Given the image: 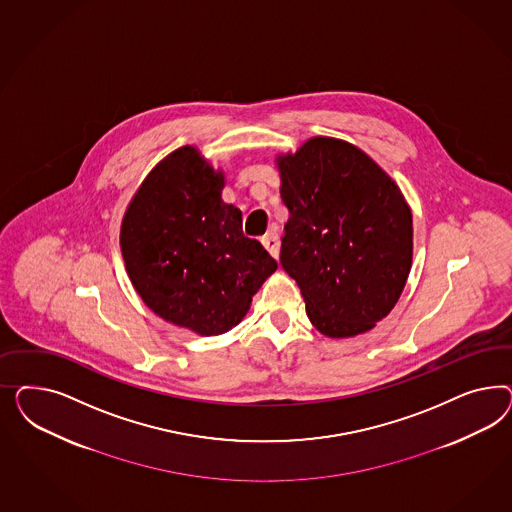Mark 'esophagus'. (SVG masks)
Instances as JSON below:
<instances>
[{"instance_id": "34e87169", "label": "esophagus", "mask_w": 512, "mask_h": 512, "mask_svg": "<svg viewBox=\"0 0 512 512\" xmlns=\"http://www.w3.org/2000/svg\"><path fill=\"white\" fill-rule=\"evenodd\" d=\"M264 248L268 249V253L274 257V259H278L279 257V236L276 233H268L266 236H263Z\"/></svg>"}]
</instances>
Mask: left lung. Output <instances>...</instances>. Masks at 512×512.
<instances>
[{"instance_id": "8db88e82", "label": "left lung", "mask_w": 512, "mask_h": 512, "mask_svg": "<svg viewBox=\"0 0 512 512\" xmlns=\"http://www.w3.org/2000/svg\"><path fill=\"white\" fill-rule=\"evenodd\" d=\"M278 169L289 210L279 263L311 325L328 338L372 330L411 270L413 216L400 187L357 146L330 137L279 155Z\"/></svg>"}]
</instances>
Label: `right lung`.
Instances as JSON below:
<instances>
[{
    "mask_svg": "<svg viewBox=\"0 0 512 512\" xmlns=\"http://www.w3.org/2000/svg\"><path fill=\"white\" fill-rule=\"evenodd\" d=\"M223 172L182 146L146 176L122 221L125 270L150 310L217 336L238 325L278 263L244 236L242 212L221 201Z\"/></svg>",
    "mask_w": 512,
    "mask_h": 512,
    "instance_id": "add662e5",
    "label": "right lung"
}]
</instances>
